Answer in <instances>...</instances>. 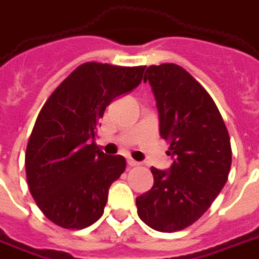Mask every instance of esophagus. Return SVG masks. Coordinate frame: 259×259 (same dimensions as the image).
Instances as JSON below:
<instances>
[{
	"instance_id": "1",
	"label": "esophagus",
	"mask_w": 259,
	"mask_h": 259,
	"mask_svg": "<svg viewBox=\"0 0 259 259\" xmlns=\"http://www.w3.org/2000/svg\"><path fill=\"white\" fill-rule=\"evenodd\" d=\"M127 164H129L130 167H135V166H139V162H136V160H133L132 158L127 159Z\"/></svg>"
}]
</instances>
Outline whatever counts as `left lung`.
<instances>
[{"mask_svg":"<svg viewBox=\"0 0 259 259\" xmlns=\"http://www.w3.org/2000/svg\"><path fill=\"white\" fill-rule=\"evenodd\" d=\"M147 81L174 160L167 171L151 167L154 187L136 199L137 214L155 231H183L207 211L228 181L231 139L211 96L183 67L149 66Z\"/></svg>","mask_w":259,"mask_h":259,"instance_id":"8db88e82","label":"left lung"}]
</instances>
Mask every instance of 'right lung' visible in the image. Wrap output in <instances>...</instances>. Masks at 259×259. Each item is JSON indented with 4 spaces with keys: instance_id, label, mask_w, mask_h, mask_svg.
Instances as JSON below:
<instances>
[{
    "instance_id": "right-lung-1",
    "label": "right lung",
    "mask_w": 259,
    "mask_h": 259,
    "mask_svg": "<svg viewBox=\"0 0 259 259\" xmlns=\"http://www.w3.org/2000/svg\"><path fill=\"white\" fill-rule=\"evenodd\" d=\"M144 70L83 63L39 111L26 149V174L32 198L53 224L83 229L103 215L108 189L126 160L105 155L91 141L107 105L137 88Z\"/></svg>"
}]
</instances>
